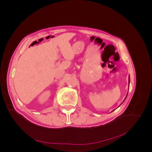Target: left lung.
I'll use <instances>...</instances> for the list:
<instances>
[{"instance_id":"8db88e82","label":"left lung","mask_w":152,"mask_h":152,"mask_svg":"<svg viewBox=\"0 0 152 152\" xmlns=\"http://www.w3.org/2000/svg\"><path fill=\"white\" fill-rule=\"evenodd\" d=\"M129 84H130V75L129 76ZM127 94H128V93H127ZM127 95H126V97L125 98V99H124V101H125V99H126V98H127Z\"/></svg>"}]
</instances>
